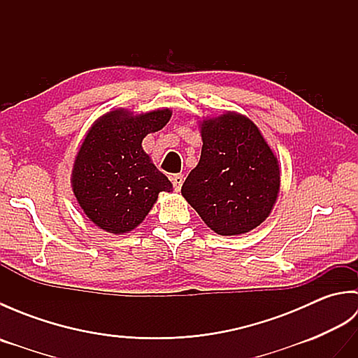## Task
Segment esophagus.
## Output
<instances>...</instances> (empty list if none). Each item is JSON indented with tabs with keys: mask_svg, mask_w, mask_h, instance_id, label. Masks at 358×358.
Instances as JSON below:
<instances>
[{
	"mask_svg": "<svg viewBox=\"0 0 358 358\" xmlns=\"http://www.w3.org/2000/svg\"><path fill=\"white\" fill-rule=\"evenodd\" d=\"M183 180H185V178H183V175H181V173H173V175H172L171 181H172L175 191H180L181 185H183Z\"/></svg>",
	"mask_w": 358,
	"mask_h": 358,
	"instance_id": "obj_1",
	"label": "esophagus"
}]
</instances>
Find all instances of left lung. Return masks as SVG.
I'll use <instances>...</instances> for the list:
<instances>
[{
	"label": "left lung",
	"instance_id": "1",
	"mask_svg": "<svg viewBox=\"0 0 358 358\" xmlns=\"http://www.w3.org/2000/svg\"><path fill=\"white\" fill-rule=\"evenodd\" d=\"M201 157L181 195L212 231L238 235L271 214L280 189L277 157L258 127L227 112L201 124Z\"/></svg>",
	"mask_w": 358,
	"mask_h": 358
}]
</instances>
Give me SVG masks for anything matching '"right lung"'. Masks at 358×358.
<instances>
[{
    "label": "right lung",
    "instance_id": "add662e5",
    "mask_svg": "<svg viewBox=\"0 0 358 358\" xmlns=\"http://www.w3.org/2000/svg\"><path fill=\"white\" fill-rule=\"evenodd\" d=\"M169 109L134 117L112 110L90 127L75 158L72 187L81 209L101 229L123 234L138 226L159 192L172 185L143 150L141 141L171 120Z\"/></svg>",
    "mask_w": 358,
    "mask_h": 358
}]
</instances>
